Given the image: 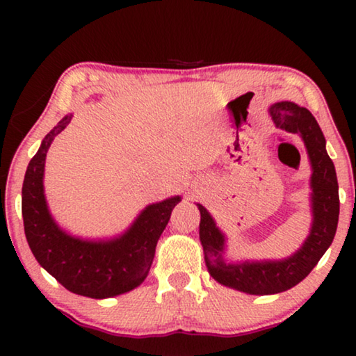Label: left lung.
<instances>
[{"mask_svg": "<svg viewBox=\"0 0 356 356\" xmlns=\"http://www.w3.org/2000/svg\"><path fill=\"white\" fill-rule=\"evenodd\" d=\"M276 127L300 134L312 163V229L303 246L286 261L225 264L221 257L225 237L212 216L200 206V237L209 273L222 286L251 295L284 292L298 284L321 261L336 234L339 220V193L333 161L325 150V138L316 118L292 102H280L270 108Z\"/></svg>", "mask_w": 356, "mask_h": 356, "instance_id": "obj_1", "label": "left lung"}]
</instances>
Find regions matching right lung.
Wrapping results in <instances>:
<instances>
[{
  "label": "right lung",
  "instance_id": "obj_1",
  "mask_svg": "<svg viewBox=\"0 0 356 356\" xmlns=\"http://www.w3.org/2000/svg\"><path fill=\"white\" fill-rule=\"evenodd\" d=\"M70 119L59 120L28 165L22 188L25 236L38 262L67 291L89 298L114 297L140 286L147 276L156 242L180 197L146 207L134 226L111 242H84L63 232L48 213L42 179L47 150Z\"/></svg>",
  "mask_w": 356,
  "mask_h": 356
}]
</instances>
